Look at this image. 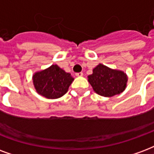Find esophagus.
<instances>
[{
    "label": "esophagus",
    "instance_id": "esophagus-1",
    "mask_svg": "<svg viewBox=\"0 0 154 154\" xmlns=\"http://www.w3.org/2000/svg\"><path fill=\"white\" fill-rule=\"evenodd\" d=\"M76 76H77V77H82L83 72H77V73H76Z\"/></svg>",
    "mask_w": 154,
    "mask_h": 154
}]
</instances>
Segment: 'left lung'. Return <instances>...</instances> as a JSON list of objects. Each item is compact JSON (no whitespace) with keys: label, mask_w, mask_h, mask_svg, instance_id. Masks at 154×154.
Segmentation results:
<instances>
[{"label":"left lung","mask_w":154,"mask_h":154,"mask_svg":"<svg viewBox=\"0 0 154 154\" xmlns=\"http://www.w3.org/2000/svg\"><path fill=\"white\" fill-rule=\"evenodd\" d=\"M88 81L98 94L111 97L126 88L127 77L123 72L113 70L100 63L88 76Z\"/></svg>","instance_id":"8db88e82"}]
</instances>
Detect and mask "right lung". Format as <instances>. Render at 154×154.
Masks as SVG:
<instances>
[{"label": "right lung", "mask_w": 154, "mask_h": 154, "mask_svg": "<svg viewBox=\"0 0 154 154\" xmlns=\"http://www.w3.org/2000/svg\"><path fill=\"white\" fill-rule=\"evenodd\" d=\"M32 80L38 94L47 99H58L68 91L73 78L58 65H52L36 72Z\"/></svg>", "instance_id": "obj_1"}]
</instances>
